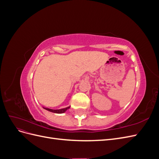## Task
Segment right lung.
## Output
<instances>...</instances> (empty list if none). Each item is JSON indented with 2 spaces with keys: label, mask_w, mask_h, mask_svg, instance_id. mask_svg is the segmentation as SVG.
I'll return each mask as SVG.
<instances>
[{
  "label": "right lung",
  "mask_w": 159,
  "mask_h": 159,
  "mask_svg": "<svg viewBox=\"0 0 159 159\" xmlns=\"http://www.w3.org/2000/svg\"><path fill=\"white\" fill-rule=\"evenodd\" d=\"M70 108V107H66V108H64V109H57V110H55V109H48V108H44V109H46V110H48V111H50V112H52V113H64L67 110V109H68Z\"/></svg>",
  "instance_id": "1"
}]
</instances>
